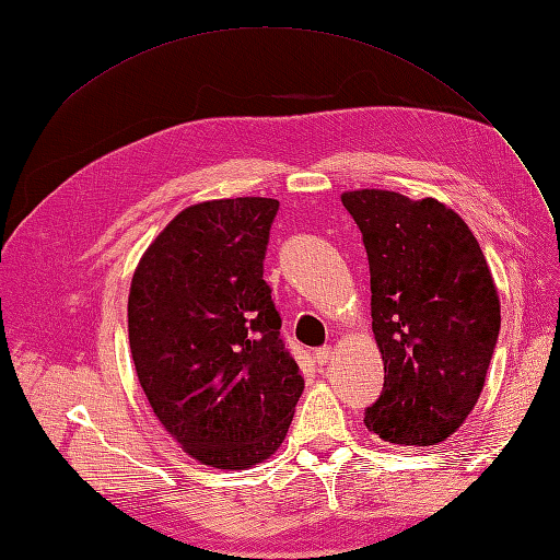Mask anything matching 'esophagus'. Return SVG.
Wrapping results in <instances>:
<instances>
[{
  "mask_svg": "<svg viewBox=\"0 0 560 560\" xmlns=\"http://www.w3.org/2000/svg\"><path fill=\"white\" fill-rule=\"evenodd\" d=\"M329 360H331V348H329V346H322V348L315 350V362H317L319 366H325Z\"/></svg>",
  "mask_w": 560,
  "mask_h": 560,
  "instance_id": "esophagus-1",
  "label": "esophagus"
}]
</instances>
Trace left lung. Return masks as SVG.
Wrapping results in <instances>:
<instances>
[{
  "mask_svg": "<svg viewBox=\"0 0 560 560\" xmlns=\"http://www.w3.org/2000/svg\"><path fill=\"white\" fill-rule=\"evenodd\" d=\"M362 231L383 393L364 413L383 442L434 446L477 404L500 334V299L469 226L434 198L341 196Z\"/></svg>",
  "mask_w": 560,
  "mask_h": 560,
  "instance_id": "obj_1",
  "label": "left lung"
}]
</instances>
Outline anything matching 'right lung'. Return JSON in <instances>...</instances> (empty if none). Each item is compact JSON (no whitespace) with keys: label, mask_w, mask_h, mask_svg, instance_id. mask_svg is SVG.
Listing matches in <instances>:
<instances>
[{"label":"right lung","mask_w":560,"mask_h":560,"mask_svg":"<svg viewBox=\"0 0 560 560\" xmlns=\"http://www.w3.org/2000/svg\"><path fill=\"white\" fill-rule=\"evenodd\" d=\"M278 208L273 198H224L182 210L130 282V352L151 409L217 469L273 455L303 393L264 280Z\"/></svg>","instance_id":"right-lung-1"}]
</instances>
